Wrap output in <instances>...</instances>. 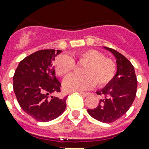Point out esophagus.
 I'll list each match as a JSON object with an SVG mask.
<instances>
[{
	"label": "esophagus",
	"instance_id": "esophagus-1",
	"mask_svg": "<svg viewBox=\"0 0 149 149\" xmlns=\"http://www.w3.org/2000/svg\"><path fill=\"white\" fill-rule=\"evenodd\" d=\"M80 94L82 96H84V97H89V96L91 95V93H84V92H81Z\"/></svg>",
	"mask_w": 149,
	"mask_h": 149
}]
</instances>
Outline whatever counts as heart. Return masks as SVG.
<instances>
[{"mask_svg":"<svg viewBox=\"0 0 149 149\" xmlns=\"http://www.w3.org/2000/svg\"><path fill=\"white\" fill-rule=\"evenodd\" d=\"M75 61L80 65L81 73L71 75L65 78L63 87L69 91H83L93 87L96 84L103 87L111 82L117 72L115 62L105 58L101 52L96 49H86L76 52L70 57L66 55L57 56L54 61V69L59 77H66L74 70Z\"/></svg>","mask_w":149,"mask_h":149,"instance_id":"heart-1","label":"heart"}]
</instances>
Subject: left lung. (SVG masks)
Instances as JSON below:
<instances>
[{
	"label": "left lung",
	"mask_w": 149,
	"mask_h": 149,
	"mask_svg": "<svg viewBox=\"0 0 149 149\" xmlns=\"http://www.w3.org/2000/svg\"><path fill=\"white\" fill-rule=\"evenodd\" d=\"M117 60L118 70L115 77L104 88L96 92L103 96L98 106L88 109L87 112L92 118L103 123H112L125 114L134 100L138 81L134 66L122 54L108 47Z\"/></svg>",
	"instance_id": "1"
}]
</instances>
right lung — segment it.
Segmentation results:
<instances>
[{"label": "right lung", "mask_w": 149, "mask_h": 149, "mask_svg": "<svg viewBox=\"0 0 149 149\" xmlns=\"http://www.w3.org/2000/svg\"><path fill=\"white\" fill-rule=\"evenodd\" d=\"M61 50H39L20 62L13 77V88L23 111L41 122L58 118L64 112L67 96L59 93L61 84L56 77L52 61Z\"/></svg>", "instance_id": "1"}]
</instances>
